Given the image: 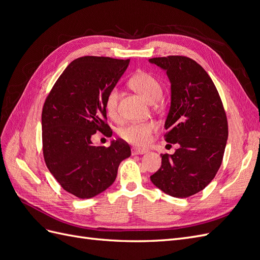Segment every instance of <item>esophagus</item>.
Returning <instances> with one entry per match:
<instances>
[{
    "mask_svg": "<svg viewBox=\"0 0 260 260\" xmlns=\"http://www.w3.org/2000/svg\"><path fill=\"white\" fill-rule=\"evenodd\" d=\"M146 153H147L146 149L138 148V147H133L132 148V154L133 155H143V154H146Z\"/></svg>",
    "mask_w": 260,
    "mask_h": 260,
    "instance_id": "34e87169",
    "label": "esophagus"
}]
</instances>
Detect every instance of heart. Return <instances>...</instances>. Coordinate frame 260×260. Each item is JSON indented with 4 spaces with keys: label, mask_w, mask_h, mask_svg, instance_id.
Masks as SVG:
<instances>
[{
    "label": "heart",
    "mask_w": 260,
    "mask_h": 260,
    "mask_svg": "<svg viewBox=\"0 0 260 260\" xmlns=\"http://www.w3.org/2000/svg\"><path fill=\"white\" fill-rule=\"evenodd\" d=\"M129 84L148 103L154 104L155 102L161 98V84L151 74L139 72L131 77ZM118 96H119V92L114 88L107 93V96L105 99V111L113 119H116L118 117ZM156 128L157 125L153 121L136 122L125 125L119 133L120 137L124 141H127L128 143L138 146H144L151 141L152 133L156 130Z\"/></svg>",
    "instance_id": "obj_1"
}]
</instances>
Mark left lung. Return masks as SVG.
<instances>
[{"label": "left lung", "instance_id": "8db88e82", "mask_svg": "<svg viewBox=\"0 0 260 260\" xmlns=\"http://www.w3.org/2000/svg\"><path fill=\"white\" fill-rule=\"evenodd\" d=\"M167 74L171 84L165 140L178 144L161 154V166L151 176L153 184L174 198H188L204 190L222 162L228 121L222 102L208 74L185 56L149 58Z\"/></svg>", "mask_w": 260, "mask_h": 260}]
</instances>
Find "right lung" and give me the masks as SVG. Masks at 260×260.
<instances>
[{
	"instance_id": "right-lung-1",
	"label": "right lung",
	"mask_w": 260,
	"mask_h": 260,
	"mask_svg": "<svg viewBox=\"0 0 260 260\" xmlns=\"http://www.w3.org/2000/svg\"><path fill=\"white\" fill-rule=\"evenodd\" d=\"M129 59L84 56L66 67L46 98L42 111V142L46 166L65 191L79 199L104 192L117 177L120 162L131 155L119 139L108 147L94 145L96 131L109 130L105 99Z\"/></svg>"
}]
</instances>
